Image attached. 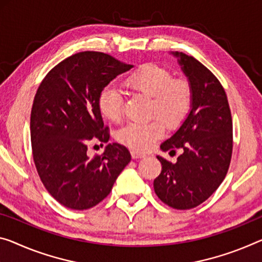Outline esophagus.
Returning a JSON list of instances; mask_svg holds the SVG:
<instances>
[{"mask_svg": "<svg viewBox=\"0 0 262 262\" xmlns=\"http://www.w3.org/2000/svg\"><path fill=\"white\" fill-rule=\"evenodd\" d=\"M131 155H132V158H135V159H137V158H144L145 155L144 152H140V151H138V150H132L131 151Z\"/></svg>", "mask_w": 262, "mask_h": 262, "instance_id": "esophagus-1", "label": "esophagus"}]
</instances>
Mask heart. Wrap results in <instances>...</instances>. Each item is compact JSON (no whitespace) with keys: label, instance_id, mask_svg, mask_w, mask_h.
Instances as JSON below:
<instances>
[{"label":"heart","instance_id":"1","mask_svg":"<svg viewBox=\"0 0 262 262\" xmlns=\"http://www.w3.org/2000/svg\"><path fill=\"white\" fill-rule=\"evenodd\" d=\"M124 86L132 92L151 97L150 115L163 118L168 125H177L186 117L191 107L192 90L185 79L173 78L168 70L155 64H146L124 79ZM103 117L112 123L123 118L124 100L120 92L108 86L99 98ZM165 132L162 119L147 123H128L119 128L117 139L135 150L146 151L154 146Z\"/></svg>","mask_w":262,"mask_h":262}]
</instances>
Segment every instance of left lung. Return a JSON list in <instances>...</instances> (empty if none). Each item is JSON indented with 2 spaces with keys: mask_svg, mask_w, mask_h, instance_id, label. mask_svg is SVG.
Listing matches in <instances>:
<instances>
[{
  "mask_svg": "<svg viewBox=\"0 0 262 262\" xmlns=\"http://www.w3.org/2000/svg\"><path fill=\"white\" fill-rule=\"evenodd\" d=\"M192 90L191 110L160 145L180 155L176 163L157 156L162 172L154 182L158 198L176 210L203 204L226 177L232 157V116L227 96L214 75L192 56L173 51Z\"/></svg>",
  "mask_w": 262,
  "mask_h": 262,
  "instance_id": "1",
  "label": "left lung"
}]
</instances>
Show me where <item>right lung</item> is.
Wrapping results in <instances>:
<instances>
[{
	"label": "right lung",
	"mask_w": 262,
	"mask_h": 262,
	"mask_svg": "<svg viewBox=\"0 0 262 262\" xmlns=\"http://www.w3.org/2000/svg\"><path fill=\"white\" fill-rule=\"evenodd\" d=\"M131 68L104 52H78L51 69L38 86L30 116L34 162L44 187L63 206H96L130 163V152L118 143L107 144L94 158L86 151L92 139L108 142L100 95Z\"/></svg>",
	"instance_id": "obj_1"
}]
</instances>
